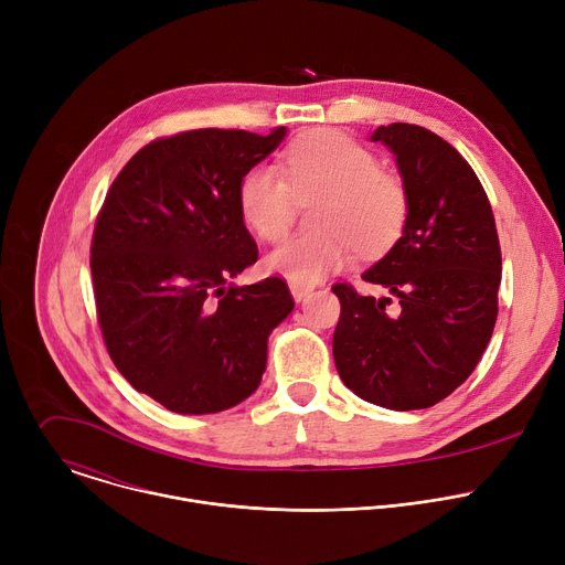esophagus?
Wrapping results in <instances>:
<instances>
[{
  "label": "esophagus",
  "mask_w": 565,
  "mask_h": 565,
  "mask_svg": "<svg viewBox=\"0 0 565 565\" xmlns=\"http://www.w3.org/2000/svg\"><path fill=\"white\" fill-rule=\"evenodd\" d=\"M288 288H290V295L295 297V301H301L312 290V286L299 284V281H288Z\"/></svg>",
  "instance_id": "1"
}]
</instances>
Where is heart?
Here are the masks:
<instances>
[{
    "mask_svg": "<svg viewBox=\"0 0 565 565\" xmlns=\"http://www.w3.org/2000/svg\"><path fill=\"white\" fill-rule=\"evenodd\" d=\"M319 196L312 207L315 232L288 238L266 257L270 273L315 284L347 266L358 246L380 253L407 221V188L377 168V158L333 129L299 136L281 156V172L270 166L248 170L238 183V212L264 241L288 234L297 201Z\"/></svg>",
    "mask_w": 565,
    "mask_h": 565,
    "instance_id": "b5f03b06",
    "label": "heart"
}]
</instances>
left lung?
Masks as SVG:
<instances>
[{"mask_svg":"<svg viewBox=\"0 0 565 565\" xmlns=\"http://www.w3.org/2000/svg\"><path fill=\"white\" fill-rule=\"evenodd\" d=\"M371 140L395 156L409 212L393 248L362 273L388 297L333 286L342 303L333 358L342 382L371 405L427 409L471 375L490 344L501 286L497 223L467 160L434 131L393 122Z\"/></svg>","mask_w":565,"mask_h":565,"instance_id":"1","label":"left lung"}]
</instances>
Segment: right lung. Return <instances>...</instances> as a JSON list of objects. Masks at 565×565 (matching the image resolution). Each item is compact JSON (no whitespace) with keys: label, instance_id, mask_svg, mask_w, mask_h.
<instances>
[{"label":"right lung","instance_id":"right-lung-1","mask_svg":"<svg viewBox=\"0 0 565 565\" xmlns=\"http://www.w3.org/2000/svg\"><path fill=\"white\" fill-rule=\"evenodd\" d=\"M194 129L145 145L111 183L92 241L100 331L127 382L174 414L253 395L295 301L284 279H232L259 257L238 183L286 138Z\"/></svg>","mask_w":565,"mask_h":565}]
</instances>
